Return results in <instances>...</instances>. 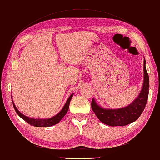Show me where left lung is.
Masks as SVG:
<instances>
[{
    "instance_id": "8db88e82",
    "label": "left lung",
    "mask_w": 160,
    "mask_h": 160,
    "mask_svg": "<svg viewBox=\"0 0 160 160\" xmlns=\"http://www.w3.org/2000/svg\"><path fill=\"white\" fill-rule=\"evenodd\" d=\"M146 61L144 59V80L140 92L131 103L123 108H105L99 106L95 99L91 101V108L101 122L110 126H124L135 121L143 112L148 98L149 76L146 70Z\"/></svg>"
}]
</instances>
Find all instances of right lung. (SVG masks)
Here are the masks:
<instances>
[{"instance_id": "obj_1", "label": "right lung", "mask_w": 160, "mask_h": 160, "mask_svg": "<svg viewBox=\"0 0 160 160\" xmlns=\"http://www.w3.org/2000/svg\"><path fill=\"white\" fill-rule=\"evenodd\" d=\"M73 95H74V93L71 94L69 96V97L68 98L64 107H63L62 109L58 112V113L53 117L49 118H44H44H30L25 116V115H23L22 112H20L19 111H18V108H16V106H15L13 101H12V105H13L14 108L18 116H19L22 120H24L25 121L27 122L28 123L35 127H50V126H52V125H54L58 123L60 120L64 118L65 115L67 114L68 110H69L70 101L72 100Z\"/></svg>"}]
</instances>
